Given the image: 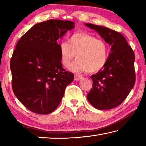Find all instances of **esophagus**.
<instances>
[{"label": "esophagus", "mask_w": 146, "mask_h": 146, "mask_svg": "<svg viewBox=\"0 0 146 146\" xmlns=\"http://www.w3.org/2000/svg\"><path fill=\"white\" fill-rule=\"evenodd\" d=\"M82 78V77L81 76L77 75V74L74 75V80H76V81H78V80H81Z\"/></svg>", "instance_id": "obj_1"}]
</instances>
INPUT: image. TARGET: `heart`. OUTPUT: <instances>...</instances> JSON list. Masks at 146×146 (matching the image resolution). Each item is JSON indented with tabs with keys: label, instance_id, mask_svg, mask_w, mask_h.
<instances>
[{
	"label": "heart",
	"instance_id": "b5f03b06",
	"mask_svg": "<svg viewBox=\"0 0 146 146\" xmlns=\"http://www.w3.org/2000/svg\"><path fill=\"white\" fill-rule=\"evenodd\" d=\"M109 54V46L104 40L87 33L73 34L68 43L62 42L60 44V62L63 66L68 68L76 55L77 60L72 67L75 72H98L106 64Z\"/></svg>",
	"mask_w": 146,
	"mask_h": 146
}]
</instances>
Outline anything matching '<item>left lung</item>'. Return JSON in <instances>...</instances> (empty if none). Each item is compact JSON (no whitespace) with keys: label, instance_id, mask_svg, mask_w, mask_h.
Here are the masks:
<instances>
[{"label":"left lung","instance_id":"1","mask_svg":"<svg viewBox=\"0 0 146 146\" xmlns=\"http://www.w3.org/2000/svg\"><path fill=\"white\" fill-rule=\"evenodd\" d=\"M85 25L95 30L111 46L104 68L91 76L93 84L87 99L96 109L113 108L123 102L135 84L134 52L118 32L93 24Z\"/></svg>","mask_w":146,"mask_h":146}]
</instances>
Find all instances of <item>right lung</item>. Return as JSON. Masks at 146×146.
Here are the masks:
<instances>
[{
    "label": "right lung",
    "instance_id": "right-lung-1",
    "mask_svg": "<svg viewBox=\"0 0 146 146\" xmlns=\"http://www.w3.org/2000/svg\"><path fill=\"white\" fill-rule=\"evenodd\" d=\"M74 23L48 20L36 24L18 41L10 66L12 86L18 100L33 112L48 114L57 108L74 74L60 62V44Z\"/></svg>",
    "mask_w": 146,
    "mask_h": 146
}]
</instances>
